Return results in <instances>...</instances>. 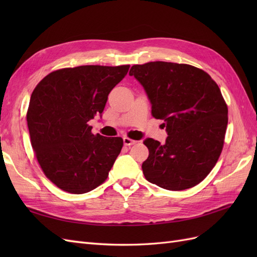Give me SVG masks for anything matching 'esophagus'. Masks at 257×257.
Instances as JSON below:
<instances>
[{
    "label": "esophagus",
    "mask_w": 257,
    "mask_h": 257,
    "mask_svg": "<svg viewBox=\"0 0 257 257\" xmlns=\"http://www.w3.org/2000/svg\"><path fill=\"white\" fill-rule=\"evenodd\" d=\"M123 143H124V145L127 146V147H131V146H133V145L136 144L135 141H133V139H131L128 137H123Z\"/></svg>",
    "instance_id": "1"
}]
</instances>
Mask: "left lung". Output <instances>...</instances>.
I'll use <instances>...</instances> for the list:
<instances>
[{
  "mask_svg": "<svg viewBox=\"0 0 257 257\" xmlns=\"http://www.w3.org/2000/svg\"><path fill=\"white\" fill-rule=\"evenodd\" d=\"M130 75L144 87L152 115L164 120L168 135L163 145L145 139L146 179L170 191L193 188L211 172L223 149L228 109L219 85L203 69L172 62L133 65Z\"/></svg>",
  "mask_w": 257,
  "mask_h": 257,
  "instance_id": "obj_1",
  "label": "left lung"
}]
</instances>
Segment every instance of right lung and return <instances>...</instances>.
I'll return each instance as SVG.
<instances>
[{
  "label": "right lung",
  "mask_w": 257,
  "mask_h": 257,
  "mask_svg": "<svg viewBox=\"0 0 257 257\" xmlns=\"http://www.w3.org/2000/svg\"><path fill=\"white\" fill-rule=\"evenodd\" d=\"M130 65H82L45 77L31 95L27 113L31 145L44 174L72 194L94 190L121 152V137L92 134L88 122L102 115L108 94Z\"/></svg>",
  "instance_id": "obj_1"
}]
</instances>
